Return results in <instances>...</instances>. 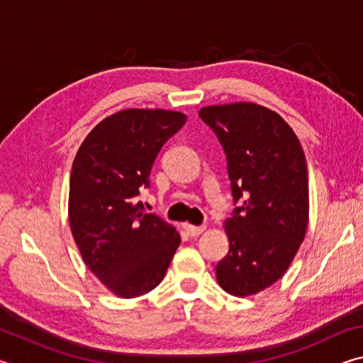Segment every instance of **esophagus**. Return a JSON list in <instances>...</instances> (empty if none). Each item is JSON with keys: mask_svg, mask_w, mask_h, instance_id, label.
Here are the masks:
<instances>
[{"mask_svg": "<svg viewBox=\"0 0 363 363\" xmlns=\"http://www.w3.org/2000/svg\"><path fill=\"white\" fill-rule=\"evenodd\" d=\"M206 229V225H192V224H186V232L190 237H199L201 232Z\"/></svg>", "mask_w": 363, "mask_h": 363, "instance_id": "1", "label": "esophagus"}]
</instances>
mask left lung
I'll list each match as a JSON object with an SVG mask.
<instances>
[{
  "label": "left lung",
  "instance_id": "8db88e82",
  "mask_svg": "<svg viewBox=\"0 0 363 363\" xmlns=\"http://www.w3.org/2000/svg\"><path fill=\"white\" fill-rule=\"evenodd\" d=\"M227 157L233 210L224 229L229 253L216 266L219 286L245 298L290 267L309 223V181L299 139L281 116L253 102L200 108Z\"/></svg>",
  "mask_w": 363,
  "mask_h": 363
}]
</instances>
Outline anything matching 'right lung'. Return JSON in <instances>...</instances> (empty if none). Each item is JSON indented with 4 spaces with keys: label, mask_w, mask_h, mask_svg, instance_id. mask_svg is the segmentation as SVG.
Returning a JSON list of instances; mask_svg holds the SVG:
<instances>
[{
    "label": "right lung",
    "mask_w": 363,
    "mask_h": 363,
    "mask_svg": "<svg viewBox=\"0 0 363 363\" xmlns=\"http://www.w3.org/2000/svg\"><path fill=\"white\" fill-rule=\"evenodd\" d=\"M187 116L163 108H125L104 118L72 164L69 223L86 266L120 298L153 290L181 243L179 232L145 213L136 196L152 164Z\"/></svg>",
    "instance_id": "1"
}]
</instances>
